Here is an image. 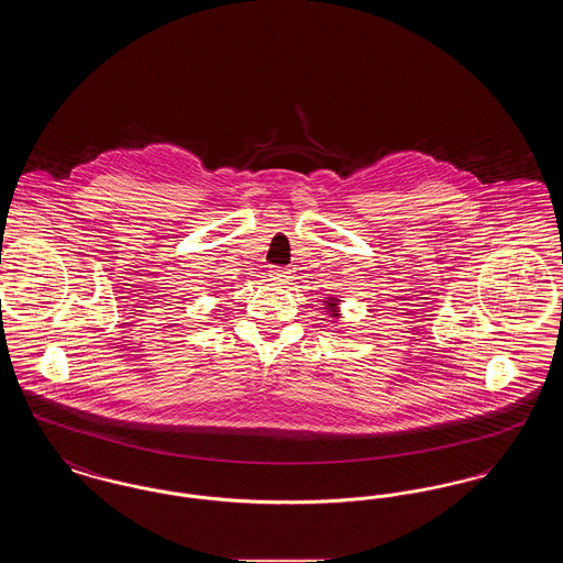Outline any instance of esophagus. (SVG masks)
<instances>
[{
	"label": "esophagus",
	"instance_id": "esophagus-1",
	"mask_svg": "<svg viewBox=\"0 0 563 563\" xmlns=\"http://www.w3.org/2000/svg\"><path fill=\"white\" fill-rule=\"evenodd\" d=\"M268 278L272 280V283H276V285H285V283H287L291 276H289V269L269 268Z\"/></svg>",
	"mask_w": 563,
	"mask_h": 563
}]
</instances>
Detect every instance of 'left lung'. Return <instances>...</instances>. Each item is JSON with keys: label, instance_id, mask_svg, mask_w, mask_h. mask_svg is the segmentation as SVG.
Masks as SVG:
<instances>
[{"label": "left lung", "instance_id": "8db88e82", "mask_svg": "<svg viewBox=\"0 0 563 563\" xmlns=\"http://www.w3.org/2000/svg\"><path fill=\"white\" fill-rule=\"evenodd\" d=\"M338 303H340L338 297H329V299L324 301V306H327L324 310H327L329 317H333V319H340V306H338Z\"/></svg>", "mask_w": 563, "mask_h": 563}]
</instances>
